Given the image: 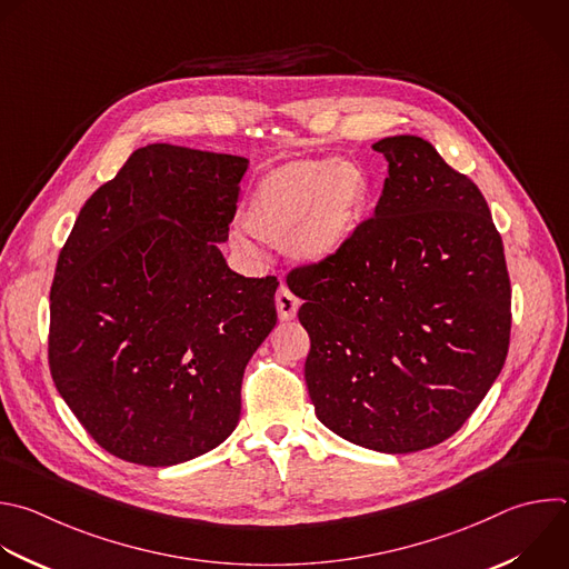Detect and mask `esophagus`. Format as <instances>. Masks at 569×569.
<instances>
[{
  "label": "esophagus",
  "instance_id": "esophagus-1",
  "mask_svg": "<svg viewBox=\"0 0 569 569\" xmlns=\"http://www.w3.org/2000/svg\"><path fill=\"white\" fill-rule=\"evenodd\" d=\"M274 301H277V312H279V317H281L283 321L295 319V315H297V310H299V306H301V301H299L286 286L279 288Z\"/></svg>",
  "mask_w": 569,
  "mask_h": 569
}]
</instances>
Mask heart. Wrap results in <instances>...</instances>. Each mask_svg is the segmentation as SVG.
I'll list each match as a JSON object with an SVG mask.
<instances>
[{
  "mask_svg": "<svg viewBox=\"0 0 569 569\" xmlns=\"http://www.w3.org/2000/svg\"><path fill=\"white\" fill-rule=\"evenodd\" d=\"M368 194L363 171L350 162L290 160L257 180L241 223L259 241L288 246L303 263H321L350 243Z\"/></svg>",
  "mask_w": 569,
  "mask_h": 569,
  "instance_id": "1",
  "label": "heart"
}]
</instances>
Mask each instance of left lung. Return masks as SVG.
<instances>
[{"label":"left lung","mask_w":569,"mask_h":569,"mask_svg":"<svg viewBox=\"0 0 569 569\" xmlns=\"http://www.w3.org/2000/svg\"><path fill=\"white\" fill-rule=\"evenodd\" d=\"M389 160L375 217L328 261L288 272L310 335L315 413L343 440L413 453L451 438L502 370L511 286L478 184L418 136Z\"/></svg>","instance_id":"1"}]
</instances>
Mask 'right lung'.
<instances>
[{"label": "right lung", "instance_id": "obj_1", "mask_svg": "<svg viewBox=\"0 0 569 569\" xmlns=\"http://www.w3.org/2000/svg\"><path fill=\"white\" fill-rule=\"evenodd\" d=\"M248 160L136 149L80 210L51 286L49 368L111 456L171 467L239 425L243 370L277 323V277L228 268Z\"/></svg>", "mask_w": 569, "mask_h": 569}]
</instances>
